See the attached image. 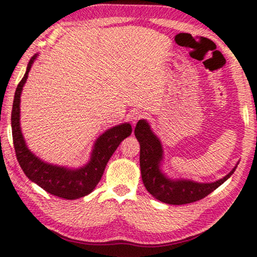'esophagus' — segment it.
Listing matches in <instances>:
<instances>
[{"label": "esophagus", "mask_w": 257, "mask_h": 257, "mask_svg": "<svg viewBox=\"0 0 257 257\" xmlns=\"http://www.w3.org/2000/svg\"><path fill=\"white\" fill-rule=\"evenodd\" d=\"M144 117V113L141 112V110H136L132 114V123L133 125H136L137 122H139L141 118Z\"/></svg>", "instance_id": "1"}]
</instances>
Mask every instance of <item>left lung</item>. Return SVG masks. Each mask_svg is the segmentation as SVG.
Returning <instances> with one entry per match:
<instances>
[{"label": "left lung", "mask_w": 257, "mask_h": 257, "mask_svg": "<svg viewBox=\"0 0 257 257\" xmlns=\"http://www.w3.org/2000/svg\"><path fill=\"white\" fill-rule=\"evenodd\" d=\"M140 142V165L145 188L157 200L167 204L181 205L200 201L226 181L234 173L236 165L223 179L214 182H196L187 179H171L162 171L164 150L160 140L152 132L147 120H140L135 128Z\"/></svg>", "instance_id": "8db88e82"}]
</instances>
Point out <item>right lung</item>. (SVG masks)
Wrapping results in <instances>:
<instances>
[{
    "label": "right lung",
    "instance_id": "add662e5",
    "mask_svg": "<svg viewBox=\"0 0 257 257\" xmlns=\"http://www.w3.org/2000/svg\"><path fill=\"white\" fill-rule=\"evenodd\" d=\"M34 55L30 60L24 77L19 82L15 92L11 128H13L14 147L17 160L23 172L31 181L37 183L47 193L54 196L76 200L89 195L95 188L104 174L108 160L118 145L132 134V125L128 122L117 124L101 134L94 142L89 163L79 168H69L46 163L29 150L21 129V94L28 79L31 67L37 59Z\"/></svg>",
    "mask_w": 257,
    "mask_h": 257
}]
</instances>
